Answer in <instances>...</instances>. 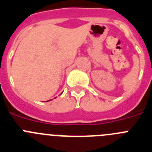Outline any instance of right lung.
I'll return each mask as SVG.
<instances>
[{"label":"right lung","mask_w":152,"mask_h":152,"mask_svg":"<svg viewBox=\"0 0 152 152\" xmlns=\"http://www.w3.org/2000/svg\"><path fill=\"white\" fill-rule=\"evenodd\" d=\"M48 101H49V100H48Z\"/></svg>","instance_id":"obj_1"}]
</instances>
